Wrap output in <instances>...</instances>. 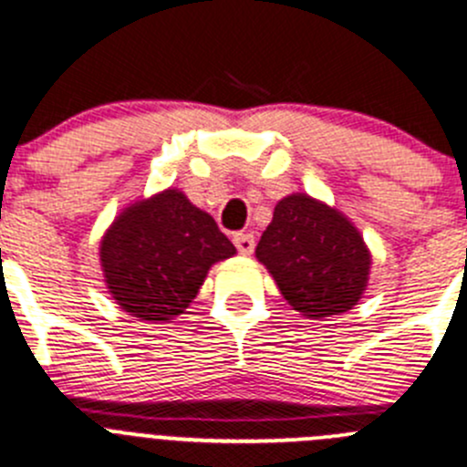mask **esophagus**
Segmentation results:
<instances>
[{"mask_svg":"<svg viewBox=\"0 0 467 467\" xmlns=\"http://www.w3.org/2000/svg\"><path fill=\"white\" fill-rule=\"evenodd\" d=\"M234 245H236V250L241 252L243 256H250L252 252H254V236L252 234H236L234 236Z\"/></svg>","mask_w":467,"mask_h":467,"instance_id":"obj_1","label":"esophagus"}]
</instances>
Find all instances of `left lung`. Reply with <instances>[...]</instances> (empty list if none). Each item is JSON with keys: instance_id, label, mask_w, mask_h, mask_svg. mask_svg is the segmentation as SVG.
Segmentation results:
<instances>
[{"instance_id": "1", "label": "left lung", "mask_w": 467, "mask_h": 467, "mask_svg": "<svg viewBox=\"0 0 467 467\" xmlns=\"http://www.w3.org/2000/svg\"><path fill=\"white\" fill-rule=\"evenodd\" d=\"M256 259L286 303L307 318L348 312L362 297L371 268V254L353 222L300 192L275 206Z\"/></svg>"}]
</instances>
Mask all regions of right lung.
Listing matches in <instances>:
<instances>
[{
  "label": "right lung",
  "mask_w": 467,
  "mask_h": 467,
  "mask_svg": "<svg viewBox=\"0 0 467 467\" xmlns=\"http://www.w3.org/2000/svg\"><path fill=\"white\" fill-rule=\"evenodd\" d=\"M234 254L236 247L215 220L171 188L128 206L100 241L109 293L140 321L183 314L211 265Z\"/></svg>",
  "instance_id": "right-lung-1"
}]
</instances>
